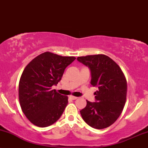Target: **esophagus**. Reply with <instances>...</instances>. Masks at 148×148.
I'll return each mask as SVG.
<instances>
[{"label":"esophagus","instance_id":"1","mask_svg":"<svg viewBox=\"0 0 148 148\" xmlns=\"http://www.w3.org/2000/svg\"><path fill=\"white\" fill-rule=\"evenodd\" d=\"M70 97L72 99H74V100L78 99L77 97H74V96H70V97Z\"/></svg>","mask_w":148,"mask_h":148}]
</instances>
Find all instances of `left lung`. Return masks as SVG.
Wrapping results in <instances>:
<instances>
[{
  "label": "left lung",
  "instance_id": "1",
  "mask_svg": "<svg viewBox=\"0 0 148 148\" xmlns=\"http://www.w3.org/2000/svg\"><path fill=\"white\" fill-rule=\"evenodd\" d=\"M91 71L96 102L87 101L81 110V116L89 126L97 130L111 126L122 113L127 99V84L121 68L111 58L103 54L77 58Z\"/></svg>",
  "mask_w": 148,
  "mask_h": 148
}]
</instances>
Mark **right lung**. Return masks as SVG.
<instances>
[{
	"label": "right lung",
	"instance_id": "add662e5",
	"mask_svg": "<svg viewBox=\"0 0 148 148\" xmlns=\"http://www.w3.org/2000/svg\"><path fill=\"white\" fill-rule=\"evenodd\" d=\"M76 59L51 52L37 56L26 65L18 84V99L22 111L31 123L40 127L57 121L68 103L52 86L62 79L64 69Z\"/></svg>",
	"mask_w": 148,
	"mask_h": 148
}]
</instances>
